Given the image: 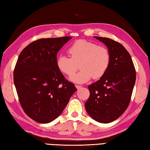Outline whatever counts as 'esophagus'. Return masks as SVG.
<instances>
[{"mask_svg": "<svg viewBox=\"0 0 150 150\" xmlns=\"http://www.w3.org/2000/svg\"><path fill=\"white\" fill-rule=\"evenodd\" d=\"M75 86H76V88H77V90H80V89L82 88L81 86H79V85H76Z\"/></svg>", "mask_w": 150, "mask_h": 150, "instance_id": "obj_1", "label": "esophagus"}]
</instances>
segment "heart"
Listing matches in <instances>:
<instances>
[{"label":"heart","instance_id":"b5f03b06","mask_svg":"<svg viewBox=\"0 0 150 150\" xmlns=\"http://www.w3.org/2000/svg\"><path fill=\"white\" fill-rule=\"evenodd\" d=\"M71 58L59 55L57 65L59 70L66 75H72L78 69L81 71L69 78L72 82L83 84L92 77L98 79L103 77L109 68L111 56L109 50L103 46L80 39L73 43L68 49Z\"/></svg>","mask_w":150,"mask_h":150}]
</instances>
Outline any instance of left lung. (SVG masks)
<instances>
[{
  "label": "left lung",
  "instance_id": "8db88e82",
  "mask_svg": "<svg viewBox=\"0 0 150 150\" xmlns=\"http://www.w3.org/2000/svg\"><path fill=\"white\" fill-rule=\"evenodd\" d=\"M109 50L111 60L106 73L90 85V97L84 106L91 118L110 123L120 117L128 107L136 80L129 53L122 44L109 38L94 37Z\"/></svg>",
  "mask_w": 150,
  "mask_h": 150
}]
</instances>
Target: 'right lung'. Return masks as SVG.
<instances>
[{"mask_svg": "<svg viewBox=\"0 0 150 150\" xmlns=\"http://www.w3.org/2000/svg\"><path fill=\"white\" fill-rule=\"evenodd\" d=\"M71 37L40 39L18 56L14 84L22 109L37 122H52L62 113L77 88L57 65V54Z\"/></svg>", "mask_w": 150, "mask_h": 150, "instance_id": "1", "label": "right lung"}]
</instances>
